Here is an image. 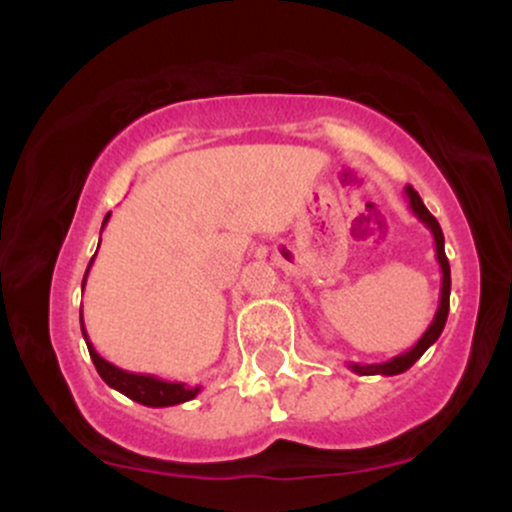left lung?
<instances>
[{"label": "left lung", "instance_id": "1", "mask_svg": "<svg viewBox=\"0 0 512 512\" xmlns=\"http://www.w3.org/2000/svg\"><path fill=\"white\" fill-rule=\"evenodd\" d=\"M404 192H407L409 207H411V211H414V216L421 223H424L428 231L433 233V243H436V260L440 264V274H443V279H440L438 310H436V315H433V322L428 325V330L421 334L419 342L411 346L409 351H404V354L390 358V361H385V363H368V366H361V363H349V368L358 375H399V373H404V370H409L416 361H419L421 356L426 354L428 346L438 342L440 332H443V327H445V320H448V310H450V262H448V257H445L443 231H440V223L436 221V216H433L431 211L424 207L419 192H416L411 185L404 187Z\"/></svg>", "mask_w": 512, "mask_h": 512}]
</instances>
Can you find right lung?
I'll return each instance as SVG.
<instances>
[{"label": "right lung", "instance_id": "1", "mask_svg": "<svg viewBox=\"0 0 512 512\" xmlns=\"http://www.w3.org/2000/svg\"><path fill=\"white\" fill-rule=\"evenodd\" d=\"M108 219H110V214H105L103 226L108 223ZM101 233H103V228H101ZM93 257H96V255H93ZM93 257H91V262H88V269H91ZM88 269L84 274V281H81V289L86 286ZM81 332H84L88 354H91V361H93V366H96L98 375H101V378L110 387H113V390L122 392V395L134 399V402L144 404V407H175V404L190 402V399H195L199 395V385L197 387H187L185 383H170V380L156 378V375L129 373V370H122V368L113 366L110 361H105V358L98 354L96 349H93V344L88 342V334L84 330V315H81Z\"/></svg>", "mask_w": 512, "mask_h": 512}]
</instances>
